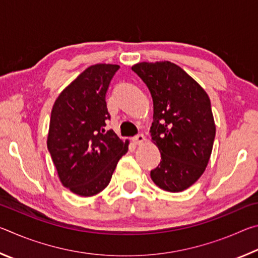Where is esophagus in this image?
<instances>
[{
    "label": "esophagus",
    "mask_w": 258,
    "mask_h": 258,
    "mask_svg": "<svg viewBox=\"0 0 258 258\" xmlns=\"http://www.w3.org/2000/svg\"><path fill=\"white\" fill-rule=\"evenodd\" d=\"M145 141H146V137L143 134H139L137 137L133 138V142L135 145H142Z\"/></svg>",
    "instance_id": "esophagus-1"
}]
</instances>
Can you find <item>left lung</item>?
Segmentation results:
<instances>
[{"instance_id":"1","label":"left lung","mask_w":258,"mask_h":258,"mask_svg":"<svg viewBox=\"0 0 258 258\" xmlns=\"http://www.w3.org/2000/svg\"><path fill=\"white\" fill-rule=\"evenodd\" d=\"M132 69L146 83L154 101L151 141L161 160L150 176L160 189L181 192L199 180L211 158L216 132L211 100L171 61H143Z\"/></svg>"}]
</instances>
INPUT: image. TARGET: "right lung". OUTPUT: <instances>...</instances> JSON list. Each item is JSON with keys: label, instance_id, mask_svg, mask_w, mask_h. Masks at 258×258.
I'll list each match as a JSON object with an SVG mask.
<instances>
[{"label": "right lung", "instance_id": "right-lung-1", "mask_svg": "<svg viewBox=\"0 0 258 258\" xmlns=\"http://www.w3.org/2000/svg\"><path fill=\"white\" fill-rule=\"evenodd\" d=\"M118 64L97 63L86 68L63 89L52 107L47 149L63 186L81 197L106 189L117 163L128 150L113 131L106 92Z\"/></svg>", "mask_w": 258, "mask_h": 258}]
</instances>
